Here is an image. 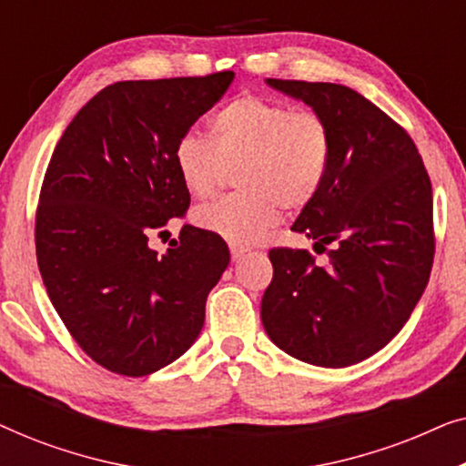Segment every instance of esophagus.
<instances>
[{
	"mask_svg": "<svg viewBox=\"0 0 466 466\" xmlns=\"http://www.w3.org/2000/svg\"><path fill=\"white\" fill-rule=\"evenodd\" d=\"M246 252H248L246 248H241V246H231V258H233V260H239L241 257H244Z\"/></svg>",
	"mask_w": 466,
	"mask_h": 466,
	"instance_id": "34e87169",
	"label": "esophagus"
}]
</instances>
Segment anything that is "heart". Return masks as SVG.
Wrapping results in <instances>:
<instances>
[{
  "label": "heart",
  "mask_w": 466,
  "mask_h": 466,
  "mask_svg": "<svg viewBox=\"0 0 466 466\" xmlns=\"http://www.w3.org/2000/svg\"><path fill=\"white\" fill-rule=\"evenodd\" d=\"M335 139L327 118L284 101L241 95L212 118V142L184 133L174 165L182 187L206 199L238 169L241 193L203 203L195 225L233 246H250L276 227L279 206L301 212L322 193L333 169Z\"/></svg>",
  "instance_id": "b5f03b06"
}]
</instances>
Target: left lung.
I'll list each match as a JSON object with an SVG mask.
<instances>
[{
	"label": "left lung",
	"instance_id": "left-lung-1",
	"mask_svg": "<svg viewBox=\"0 0 466 466\" xmlns=\"http://www.w3.org/2000/svg\"><path fill=\"white\" fill-rule=\"evenodd\" d=\"M327 118L333 169L292 231L316 252L273 248L271 284L260 301L269 339L316 367H350L403 329L429 284L435 258L432 187L403 127L360 93L333 82L267 80Z\"/></svg>",
	"mask_w": 466,
	"mask_h": 466
}]
</instances>
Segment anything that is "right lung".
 Listing matches in <instances>:
<instances>
[{"instance_id": "add662e5", "label": "right lung", "mask_w": 466, "mask_h": 466, "mask_svg": "<svg viewBox=\"0 0 466 466\" xmlns=\"http://www.w3.org/2000/svg\"><path fill=\"white\" fill-rule=\"evenodd\" d=\"M231 80L216 72L114 82L76 114L50 157L35 209L37 267L69 335L107 371L155 373L201 333L227 244L184 225L158 257L148 238L187 214L176 142Z\"/></svg>"}]
</instances>
